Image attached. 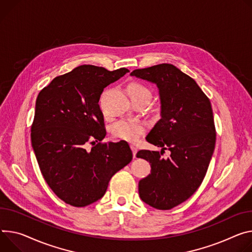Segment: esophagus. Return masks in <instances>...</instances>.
I'll return each mask as SVG.
<instances>
[{"instance_id": "obj_1", "label": "esophagus", "mask_w": 252, "mask_h": 252, "mask_svg": "<svg viewBox=\"0 0 252 252\" xmlns=\"http://www.w3.org/2000/svg\"><path fill=\"white\" fill-rule=\"evenodd\" d=\"M130 148H131V151H132L133 158H135V155H136V153H138V148H136V147H135V146H133V145H131V146H130Z\"/></svg>"}]
</instances>
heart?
Returning a JSON list of instances; mask_svg holds the SVG:
<instances>
[{
  "instance_id": "b5f03b06",
  "label": "heart",
  "mask_w": 252,
  "mask_h": 252,
  "mask_svg": "<svg viewBox=\"0 0 252 252\" xmlns=\"http://www.w3.org/2000/svg\"><path fill=\"white\" fill-rule=\"evenodd\" d=\"M127 93L130 98L146 97L149 100L152 98V91L140 82H130L127 85ZM145 131V126L142 123L132 120H122L112 126L111 132L118 139L135 142Z\"/></svg>"
}]
</instances>
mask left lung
Returning a JSON list of instances; mask_svg holds the SVG:
<instances>
[{"instance_id":"8db88e82","label":"left lung","mask_w":252,"mask_h":252,"mask_svg":"<svg viewBox=\"0 0 252 252\" xmlns=\"http://www.w3.org/2000/svg\"><path fill=\"white\" fill-rule=\"evenodd\" d=\"M130 75L155 83L161 100V120L146 140L162 150L136 154L152 168L139 182V194L152 207L170 210L189 199L207 173L216 142L211 102L193 78L172 64L135 69ZM165 149L171 152L168 159L161 158Z\"/></svg>"}]
</instances>
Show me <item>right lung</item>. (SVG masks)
<instances>
[{"label": "right lung", "instance_id": "obj_1", "mask_svg": "<svg viewBox=\"0 0 252 252\" xmlns=\"http://www.w3.org/2000/svg\"><path fill=\"white\" fill-rule=\"evenodd\" d=\"M126 72L81 65L55 77L38 94L32 148L43 178L66 204L84 207L96 202L111 177L132 159L126 141L101 143L106 131L98 104L103 88ZM87 142L94 145L89 152Z\"/></svg>", "mask_w": 252, "mask_h": 252}]
</instances>
